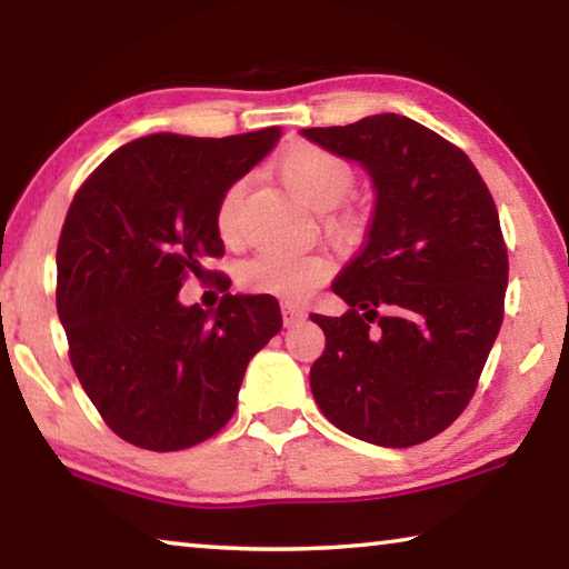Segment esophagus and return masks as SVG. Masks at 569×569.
Here are the masks:
<instances>
[{
    "label": "esophagus",
    "mask_w": 569,
    "mask_h": 569,
    "mask_svg": "<svg viewBox=\"0 0 569 569\" xmlns=\"http://www.w3.org/2000/svg\"><path fill=\"white\" fill-rule=\"evenodd\" d=\"M281 313H283V326H286V329H291V326H298V323L306 319L303 308H298L293 303H283L281 306Z\"/></svg>",
    "instance_id": "1"
}]
</instances>
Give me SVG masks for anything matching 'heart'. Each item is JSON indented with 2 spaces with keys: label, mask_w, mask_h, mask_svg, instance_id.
<instances>
[{
  "label": "heart",
  "mask_w": 569,
  "mask_h": 569,
  "mask_svg": "<svg viewBox=\"0 0 569 569\" xmlns=\"http://www.w3.org/2000/svg\"><path fill=\"white\" fill-rule=\"evenodd\" d=\"M278 172H281L286 188L319 213L341 206L356 186V172L349 160L311 146V142H296L288 148L278 162ZM246 190V180H236L218 200L216 226L226 240H236L240 233V210H243ZM331 228L339 238H351L359 228V218L353 213H341L331 218ZM326 278H329V263L316 253L263 250L240 268V283L250 293L273 296L281 301H301Z\"/></svg>",
  "instance_id": "1"
}]
</instances>
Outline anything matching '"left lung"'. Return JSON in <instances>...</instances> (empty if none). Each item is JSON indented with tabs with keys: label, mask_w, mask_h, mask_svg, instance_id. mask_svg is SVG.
Masks as SVG:
<instances>
[{
	"label": "left lung",
	"mask_w": 569,
	"mask_h": 569,
	"mask_svg": "<svg viewBox=\"0 0 569 569\" xmlns=\"http://www.w3.org/2000/svg\"><path fill=\"white\" fill-rule=\"evenodd\" d=\"M301 134L377 190L369 238L331 286L349 311L311 316L326 333L313 399L356 439L421 445L465 411L505 319L497 206L465 152L403 114Z\"/></svg>",
	"instance_id": "obj_1"
}]
</instances>
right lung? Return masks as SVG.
Segmentation results:
<instances>
[{"instance_id":"1","label":"right lung","mask_w":569,"mask_h":569,"mask_svg":"<svg viewBox=\"0 0 569 569\" xmlns=\"http://www.w3.org/2000/svg\"><path fill=\"white\" fill-rule=\"evenodd\" d=\"M281 138L158 132L104 158L74 192L57 246V313L70 361L104 423L130 445L178 451L226 427L248 361L281 331L273 296L220 298L216 311L178 291L223 256V190ZM220 276V273H210ZM226 288V278H218Z\"/></svg>"}]
</instances>
